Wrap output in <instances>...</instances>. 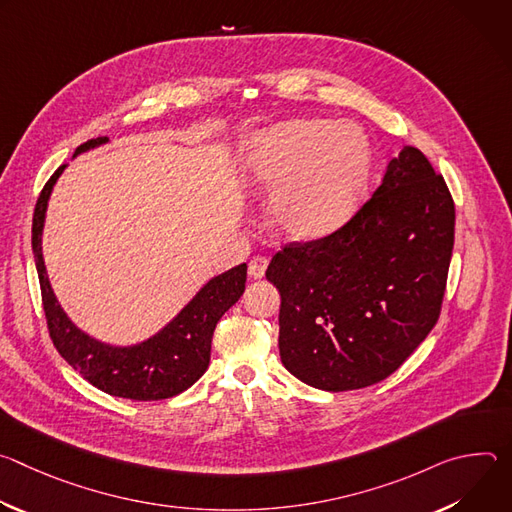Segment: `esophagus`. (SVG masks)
<instances>
[{"instance_id": "obj_1", "label": "esophagus", "mask_w": 512, "mask_h": 512, "mask_svg": "<svg viewBox=\"0 0 512 512\" xmlns=\"http://www.w3.org/2000/svg\"><path fill=\"white\" fill-rule=\"evenodd\" d=\"M267 265H269V259H267V257H263V255L253 257V259L249 261V275H251L253 279H261V277L265 275Z\"/></svg>"}]
</instances>
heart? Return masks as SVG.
<instances>
[{
  "label": "heart",
  "instance_id": "1",
  "mask_svg": "<svg viewBox=\"0 0 512 512\" xmlns=\"http://www.w3.org/2000/svg\"><path fill=\"white\" fill-rule=\"evenodd\" d=\"M369 172V139L350 123H279L251 135L239 152L243 184L271 196L273 227L298 241L338 231L356 210Z\"/></svg>",
  "mask_w": 512,
  "mask_h": 512
}]
</instances>
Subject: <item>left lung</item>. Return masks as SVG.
<instances>
[{"mask_svg":"<svg viewBox=\"0 0 512 512\" xmlns=\"http://www.w3.org/2000/svg\"><path fill=\"white\" fill-rule=\"evenodd\" d=\"M454 225L444 176L405 145L346 225L273 255L283 367L332 393L393 375L440 318Z\"/></svg>","mask_w":512,"mask_h":512,"instance_id":"obj_1","label":"left lung"}]
</instances>
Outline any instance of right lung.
Returning <instances> with one entry per match:
<instances>
[{
    "instance_id": "1",
    "label": "right lung",
    "mask_w": 512,
    "mask_h": 512,
    "mask_svg": "<svg viewBox=\"0 0 512 512\" xmlns=\"http://www.w3.org/2000/svg\"><path fill=\"white\" fill-rule=\"evenodd\" d=\"M107 141L109 137L89 139L79 145L75 156ZM64 168L66 166H60L44 184L32 221V251L42 289V306L56 350L70 367L81 373L83 379L113 397L160 401L186 391L208 369L210 342L216 322L243 296L247 263L212 277L164 330L141 344L121 348L91 338L72 324L60 308L42 259L46 206Z\"/></svg>"
}]
</instances>
